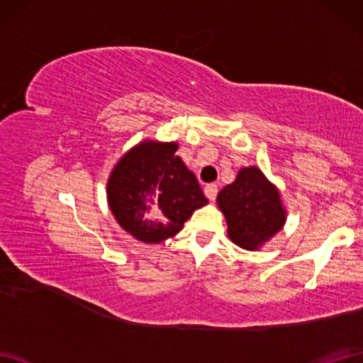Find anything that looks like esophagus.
Instances as JSON below:
<instances>
[{"label": "esophagus", "instance_id": "esophagus-1", "mask_svg": "<svg viewBox=\"0 0 363 363\" xmlns=\"http://www.w3.org/2000/svg\"><path fill=\"white\" fill-rule=\"evenodd\" d=\"M204 194L207 198L211 199V201H215V198H217V195H218V187L215 186V184H209V186H206Z\"/></svg>", "mask_w": 363, "mask_h": 363}]
</instances>
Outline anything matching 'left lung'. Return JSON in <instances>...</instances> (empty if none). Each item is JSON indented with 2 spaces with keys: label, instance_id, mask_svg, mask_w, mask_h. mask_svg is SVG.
Listing matches in <instances>:
<instances>
[{
  "label": "left lung",
  "instance_id": "8db88e82",
  "mask_svg": "<svg viewBox=\"0 0 363 363\" xmlns=\"http://www.w3.org/2000/svg\"><path fill=\"white\" fill-rule=\"evenodd\" d=\"M217 203L225 213L228 237L243 250H259L285 223L279 191L257 167L242 168L220 191Z\"/></svg>",
  "mask_w": 363,
  "mask_h": 363
}]
</instances>
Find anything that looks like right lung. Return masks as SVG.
<instances>
[{
    "label": "right lung",
    "mask_w": 363,
    "mask_h": 363,
    "mask_svg": "<svg viewBox=\"0 0 363 363\" xmlns=\"http://www.w3.org/2000/svg\"><path fill=\"white\" fill-rule=\"evenodd\" d=\"M176 151L174 142L138 143L118 160L107 181L111 212L138 242L160 243L176 235L207 204L195 174Z\"/></svg>",
    "instance_id": "right-lung-1"
}]
</instances>
